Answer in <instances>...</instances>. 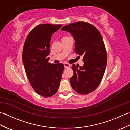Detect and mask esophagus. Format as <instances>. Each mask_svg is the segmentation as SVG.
I'll use <instances>...</instances> for the list:
<instances>
[{"label": "esophagus", "instance_id": "1", "mask_svg": "<svg viewBox=\"0 0 130 130\" xmlns=\"http://www.w3.org/2000/svg\"><path fill=\"white\" fill-rule=\"evenodd\" d=\"M63 65H64V67L65 68H69L70 67V65L68 63H63Z\"/></svg>", "mask_w": 130, "mask_h": 130}]
</instances>
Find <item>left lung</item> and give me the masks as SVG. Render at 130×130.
Instances as JSON below:
<instances>
[{"label": "left lung", "instance_id": "1", "mask_svg": "<svg viewBox=\"0 0 130 130\" xmlns=\"http://www.w3.org/2000/svg\"><path fill=\"white\" fill-rule=\"evenodd\" d=\"M61 30L71 34L75 52L83 56V67L73 65L71 87L79 94H87L98 87L106 68L107 52L103 38L94 26L84 22L68 24Z\"/></svg>", "mask_w": 130, "mask_h": 130}]
</instances>
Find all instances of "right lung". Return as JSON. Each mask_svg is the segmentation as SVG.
Instances as JSON below:
<instances>
[{
    "instance_id": "right-lung-1",
    "label": "right lung",
    "mask_w": 130,
    "mask_h": 130,
    "mask_svg": "<svg viewBox=\"0 0 130 130\" xmlns=\"http://www.w3.org/2000/svg\"><path fill=\"white\" fill-rule=\"evenodd\" d=\"M62 24H40L27 36L24 42L22 61L30 84L38 94L50 97L56 93L64 65L48 62L52 35Z\"/></svg>"
}]
</instances>
